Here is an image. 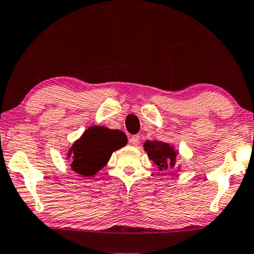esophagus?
Returning <instances> with one entry per match:
<instances>
[{"instance_id":"1","label":"esophagus","mask_w":254,"mask_h":254,"mask_svg":"<svg viewBox=\"0 0 254 254\" xmlns=\"http://www.w3.org/2000/svg\"><path fill=\"white\" fill-rule=\"evenodd\" d=\"M139 141H140L139 135H131L130 139H128V142H130L131 145H134V146H137L139 144Z\"/></svg>"}]
</instances>
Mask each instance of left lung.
<instances>
[{
  "instance_id": "left-lung-1",
  "label": "left lung",
  "mask_w": 254,
  "mask_h": 254,
  "mask_svg": "<svg viewBox=\"0 0 254 254\" xmlns=\"http://www.w3.org/2000/svg\"><path fill=\"white\" fill-rule=\"evenodd\" d=\"M145 152H147L149 160H152L159 170H167L176 166L177 151H175L173 146L164 144L162 141H145Z\"/></svg>"
}]
</instances>
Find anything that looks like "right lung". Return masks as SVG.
Returning a JSON list of instances; mask_svg holds the SVG:
<instances>
[{
  "mask_svg": "<svg viewBox=\"0 0 254 254\" xmlns=\"http://www.w3.org/2000/svg\"><path fill=\"white\" fill-rule=\"evenodd\" d=\"M127 142V135L120 130L103 127H88L70 148L72 155L71 168L81 176H94L109 161L113 152Z\"/></svg>",
  "mask_w": 254,
  "mask_h": 254,
  "instance_id": "right-lung-1",
  "label": "right lung"
}]
</instances>
